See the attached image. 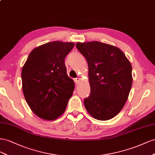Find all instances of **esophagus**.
Here are the masks:
<instances>
[{
  "mask_svg": "<svg viewBox=\"0 0 155 155\" xmlns=\"http://www.w3.org/2000/svg\"><path fill=\"white\" fill-rule=\"evenodd\" d=\"M80 81H81V78H76L74 79V82L76 83V84H78Z\"/></svg>",
  "mask_w": 155,
  "mask_h": 155,
  "instance_id": "1",
  "label": "esophagus"
}]
</instances>
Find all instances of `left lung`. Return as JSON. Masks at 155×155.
<instances>
[{
  "instance_id": "obj_1",
  "label": "left lung",
  "mask_w": 155,
  "mask_h": 155,
  "mask_svg": "<svg viewBox=\"0 0 155 155\" xmlns=\"http://www.w3.org/2000/svg\"><path fill=\"white\" fill-rule=\"evenodd\" d=\"M77 49L88 64L90 95L84 100L87 112L106 121L117 115L132 87V65L119 48L99 41L78 42Z\"/></svg>"
}]
</instances>
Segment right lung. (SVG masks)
Wrapping results in <instances>:
<instances>
[{
    "label": "right lung",
    "mask_w": 155,
    "mask_h": 155,
    "mask_svg": "<svg viewBox=\"0 0 155 155\" xmlns=\"http://www.w3.org/2000/svg\"><path fill=\"white\" fill-rule=\"evenodd\" d=\"M73 42L55 41L33 49L21 71L23 94L32 111L45 120H54L65 110L74 82L67 74L65 58Z\"/></svg>",
    "instance_id": "add662e5"
}]
</instances>
